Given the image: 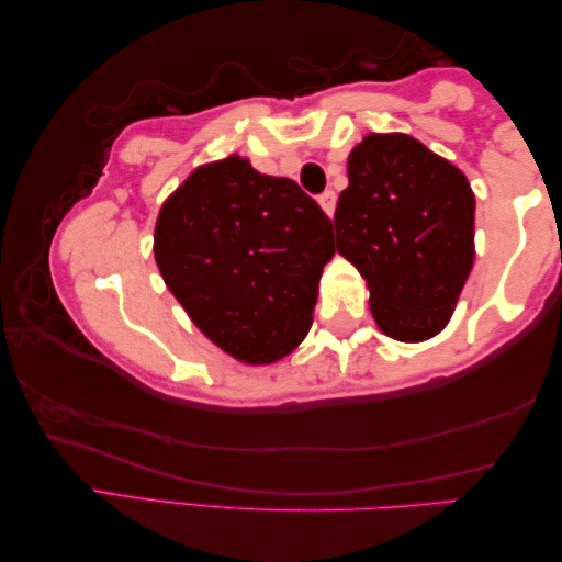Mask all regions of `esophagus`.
<instances>
[{"instance_id":"1","label":"esophagus","mask_w":562,"mask_h":562,"mask_svg":"<svg viewBox=\"0 0 562 562\" xmlns=\"http://www.w3.org/2000/svg\"><path fill=\"white\" fill-rule=\"evenodd\" d=\"M318 204H321V209H324V214L328 218L334 216V211H336V194H334V191H324V194L318 196Z\"/></svg>"}]
</instances>
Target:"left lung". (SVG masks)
I'll return each instance as SVG.
<instances>
[{
	"mask_svg": "<svg viewBox=\"0 0 562 562\" xmlns=\"http://www.w3.org/2000/svg\"><path fill=\"white\" fill-rule=\"evenodd\" d=\"M334 226L385 336L420 344L448 326L475 261V196L461 169L408 134H368L348 154Z\"/></svg>",
	"mask_w": 562,
	"mask_h": 562,
	"instance_id": "8db88e82",
	"label": "left lung"
}]
</instances>
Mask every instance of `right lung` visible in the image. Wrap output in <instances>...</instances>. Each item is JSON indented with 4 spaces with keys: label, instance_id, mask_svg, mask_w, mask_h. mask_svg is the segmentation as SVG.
<instances>
[{
    "label": "right lung",
    "instance_id": "add662e5",
    "mask_svg": "<svg viewBox=\"0 0 562 562\" xmlns=\"http://www.w3.org/2000/svg\"><path fill=\"white\" fill-rule=\"evenodd\" d=\"M334 254L316 201L238 154L191 171L154 226V259L173 299L248 366L279 361L306 338Z\"/></svg>",
    "mask_w": 562,
    "mask_h": 562
}]
</instances>
